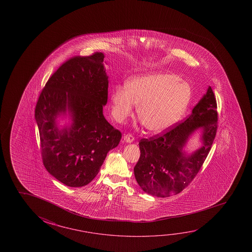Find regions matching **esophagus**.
<instances>
[{"mask_svg": "<svg viewBox=\"0 0 252 252\" xmlns=\"http://www.w3.org/2000/svg\"><path fill=\"white\" fill-rule=\"evenodd\" d=\"M125 141L127 142V143H131L133 140H134V137L132 136V134H126L123 137Z\"/></svg>", "mask_w": 252, "mask_h": 252, "instance_id": "1", "label": "esophagus"}]
</instances>
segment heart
Listing matches in <instances>:
<instances>
[{
  "label": "heart",
  "mask_w": 252,
  "mask_h": 252,
  "mask_svg": "<svg viewBox=\"0 0 252 252\" xmlns=\"http://www.w3.org/2000/svg\"><path fill=\"white\" fill-rule=\"evenodd\" d=\"M191 88L177 74L157 72L128 81L126 86L116 87L112 94V115L124 122L132 115L135 103L137 115L147 130L161 132L178 121L190 103Z\"/></svg>",
  "instance_id": "heart-1"
}]
</instances>
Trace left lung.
Returning a JSON list of instances; mask_svg holds the SVG:
<instances>
[{
    "label": "left lung",
    "instance_id": "left-lung-1",
    "mask_svg": "<svg viewBox=\"0 0 252 252\" xmlns=\"http://www.w3.org/2000/svg\"><path fill=\"white\" fill-rule=\"evenodd\" d=\"M217 103L211 87L184 122L161 135L141 139L140 157L133 169L137 183L145 192L166 198L181 192L201 169L215 140L218 126ZM203 131V146L187 155L182 149L190 135Z\"/></svg>",
    "mask_w": 252,
    "mask_h": 252
}]
</instances>
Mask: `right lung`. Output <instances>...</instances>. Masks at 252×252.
Instances as JSON below:
<instances>
[{
	"label": "right lung",
	"instance_id": "1",
	"mask_svg": "<svg viewBox=\"0 0 252 252\" xmlns=\"http://www.w3.org/2000/svg\"><path fill=\"white\" fill-rule=\"evenodd\" d=\"M103 58L95 53L64 62L47 81L35 108L43 163L69 187L91 183L122 136L103 114L109 83ZM66 110L73 122L60 130L56 119Z\"/></svg>",
	"mask_w": 252,
	"mask_h": 252
}]
</instances>
